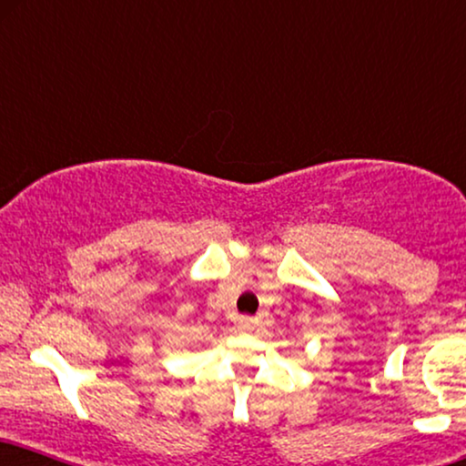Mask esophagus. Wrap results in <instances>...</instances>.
Wrapping results in <instances>:
<instances>
[{
    "instance_id": "34e87169",
    "label": "esophagus",
    "mask_w": 466,
    "mask_h": 466,
    "mask_svg": "<svg viewBox=\"0 0 466 466\" xmlns=\"http://www.w3.org/2000/svg\"><path fill=\"white\" fill-rule=\"evenodd\" d=\"M238 325H239V329H250L252 328V319L250 317H239Z\"/></svg>"
}]
</instances>
